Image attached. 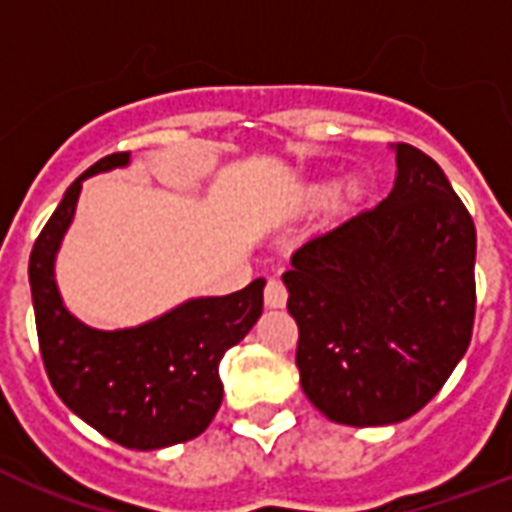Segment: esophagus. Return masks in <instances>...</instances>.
<instances>
[{"label": "esophagus", "instance_id": "esophagus-1", "mask_svg": "<svg viewBox=\"0 0 512 512\" xmlns=\"http://www.w3.org/2000/svg\"><path fill=\"white\" fill-rule=\"evenodd\" d=\"M265 305L268 308H284L287 305V287L279 279H271L265 284Z\"/></svg>", "mask_w": 512, "mask_h": 512}]
</instances>
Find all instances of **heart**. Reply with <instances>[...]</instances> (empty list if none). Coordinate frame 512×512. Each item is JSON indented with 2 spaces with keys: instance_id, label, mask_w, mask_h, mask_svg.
I'll return each instance as SVG.
<instances>
[{
  "instance_id": "b5f03b06",
  "label": "heart",
  "mask_w": 512,
  "mask_h": 512,
  "mask_svg": "<svg viewBox=\"0 0 512 512\" xmlns=\"http://www.w3.org/2000/svg\"><path fill=\"white\" fill-rule=\"evenodd\" d=\"M332 193H335V201L345 204V201L356 199L358 196V183L353 177L348 180H342L340 185L335 188V183L329 180V177H313V180H305L295 188L292 193V209L297 212H308V209H316L321 204H327V199H332Z\"/></svg>"
}]
</instances>
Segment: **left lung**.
<instances>
[{
  "instance_id": "obj_1",
  "label": "left lung",
  "mask_w": 512,
  "mask_h": 512,
  "mask_svg": "<svg viewBox=\"0 0 512 512\" xmlns=\"http://www.w3.org/2000/svg\"><path fill=\"white\" fill-rule=\"evenodd\" d=\"M393 191L292 252L281 281L300 327V385L324 417H412L460 364L476 313V225L420 148L396 143Z\"/></svg>"
}]
</instances>
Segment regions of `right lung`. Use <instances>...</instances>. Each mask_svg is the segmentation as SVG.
I'll return each instance as SVG.
<instances>
[{"label": "right lung", "mask_w": 512, "mask_h": 512, "mask_svg": "<svg viewBox=\"0 0 512 512\" xmlns=\"http://www.w3.org/2000/svg\"><path fill=\"white\" fill-rule=\"evenodd\" d=\"M130 167V151L92 164L63 193L39 233L28 281L52 388L87 425L127 449H164L201 436L223 401L220 361L263 313L265 279L223 297H191L138 327L95 329L63 303L55 263L82 183Z\"/></svg>", "instance_id": "add662e5"}]
</instances>
